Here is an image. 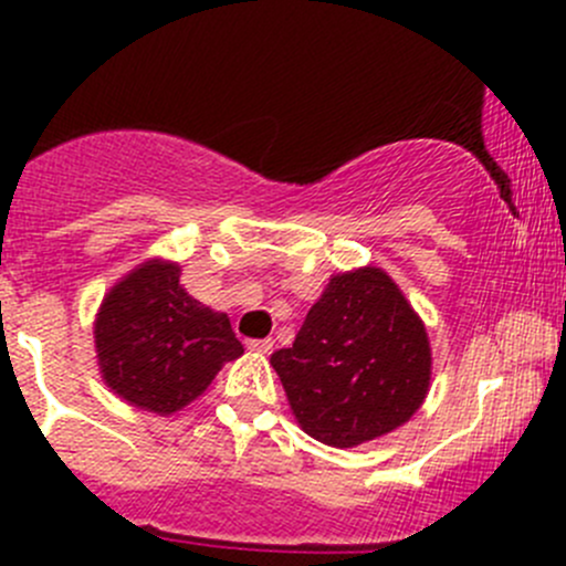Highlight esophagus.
Returning <instances> with one entry per match:
<instances>
[{"instance_id":"34e87169","label":"esophagus","mask_w":566,"mask_h":566,"mask_svg":"<svg viewBox=\"0 0 566 566\" xmlns=\"http://www.w3.org/2000/svg\"><path fill=\"white\" fill-rule=\"evenodd\" d=\"M247 347H249V350L262 353V356H268V353L273 350V339H249Z\"/></svg>"}]
</instances>
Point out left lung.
Segmentation results:
<instances>
[{"label":"left lung","mask_w":566,"mask_h":566,"mask_svg":"<svg viewBox=\"0 0 566 566\" xmlns=\"http://www.w3.org/2000/svg\"><path fill=\"white\" fill-rule=\"evenodd\" d=\"M306 436L353 449L402 427L424 402L432 350L424 323L384 268L328 279L295 334L271 356Z\"/></svg>","instance_id":"8db88e82"}]
</instances>
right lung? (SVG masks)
<instances>
[{
  "label": "right lung",
  "mask_w": 566,
  "mask_h": 566,
  "mask_svg": "<svg viewBox=\"0 0 566 566\" xmlns=\"http://www.w3.org/2000/svg\"><path fill=\"white\" fill-rule=\"evenodd\" d=\"M104 384L128 405L169 416L213 384L243 345L224 312L186 293L177 262L147 260L104 295L95 315Z\"/></svg>",
  "instance_id": "right-lung-1"
}]
</instances>
